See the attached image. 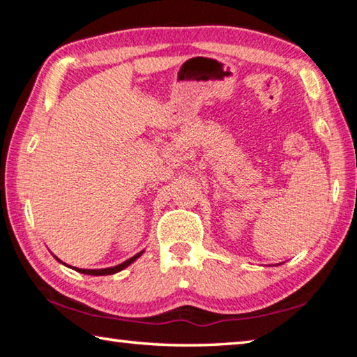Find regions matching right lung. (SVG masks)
<instances>
[{
    "instance_id": "add662e5",
    "label": "right lung",
    "mask_w": 357,
    "mask_h": 357,
    "mask_svg": "<svg viewBox=\"0 0 357 357\" xmlns=\"http://www.w3.org/2000/svg\"><path fill=\"white\" fill-rule=\"evenodd\" d=\"M144 250H142V252H138L137 255H134L132 258H129V259H126V261H123L121 264H118V266H112V268H105V269H82V268H74V266H69V264H66V263H63L61 259L59 258H56L59 263L61 264H64V266H68V268H70V269H74V271H77V273H80V274H86V275H110V274H116V273H119V271H123V269H126L128 268L129 264H132L135 261L137 258H140L142 257V253H143Z\"/></svg>"
}]
</instances>
